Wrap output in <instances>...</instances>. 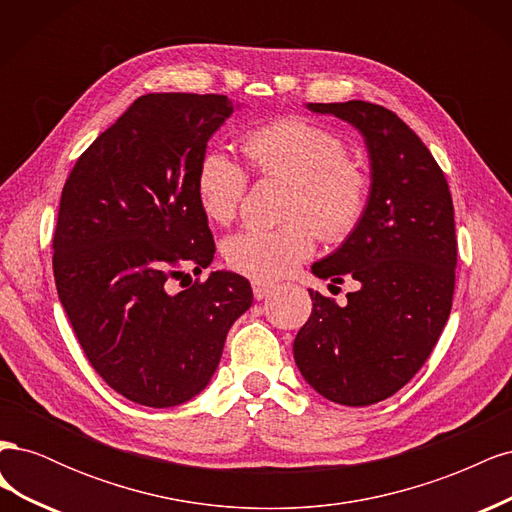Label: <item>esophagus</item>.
<instances>
[{"label":"esophagus","mask_w":512,"mask_h":512,"mask_svg":"<svg viewBox=\"0 0 512 512\" xmlns=\"http://www.w3.org/2000/svg\"><path fill=\"white\" fill-rule=\"evenodd\" d=\"M252 290H254V297H256V301H262V299H267V297H269V294L275 290V286H273V284H269V282L254 280V282H252Z\"/></svg>","instance_id":"obj_1"}]
</instances>
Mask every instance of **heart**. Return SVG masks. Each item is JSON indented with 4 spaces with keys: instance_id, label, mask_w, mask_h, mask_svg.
I'll list each match as a JSON object with an SVG mask.
<instances>
[{
    "instance_id": "heart-1",
    "label": "heart",
    "mask_w": 512,
    "mask_h": 512,
    "mask_svg": "<svg viewBox=\"0 0 512 512\" xmlns=\"http://www.w3.org/2000/svg\"><path fill=\"white\" fill-rule=\"evenodd\" d=\"M252 173L290 185L284 226L243 230L224 243L226 265L260 282L290 275L316 250V232L342 243L361 226L369 209L371 179L361 162L348 158L339 134L301 117H282L243 136ZM200 207L215 224L237 218L247 190L245 168L222 149H209L196 173ZM315 226L312 227L311 224Z\"/></svg>"
}]
</instances>
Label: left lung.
Wrapping results in <instances>:
<instances>
[{
	"mask_svg": "<svg viewBox=\"0 0 512 512\" xmlns=\"http://www.w3.org/2000/svg\"><path fill=\"white\" fill-rule=\"evenodd\" d=\"M307 108L365 136L371 198L361 226L312 267L320 280L348 277L359 290L346 294L344 307L309 290L314 307L294 339V361L335 404H378L425 365L451 314L453 198L425 143L389 108L363 100Z\"/></svg>",
	"mask_w": 512,
	"mask_h": 512,
	"instance_id": "left-lung-1",
	"label": "left lung"
}]
</instances>
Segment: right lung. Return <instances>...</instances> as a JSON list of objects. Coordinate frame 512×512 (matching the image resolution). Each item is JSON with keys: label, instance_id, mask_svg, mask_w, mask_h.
I'll list each match as a JSON object with an SVG mask.
<instances>
[{"label": "right lung", "instance_id": "add662e5", "mask_svg": "<svg viewBox=\"0 0 512 512\" xmlns=\"http://www.w3.org/2000/svg\"><path fill=\"white\" fill-rule=\"evenodd\" d=\"M235 106L220 94H147L76 160L61 190L53 273L76 339L100 378L149 408L192 399L218 369L226 333L254 294L215 271L196 173ZM192 282V280H190Z\"/></svg>", "mask_w": 512, "mask_h": 512}]
</instances>
